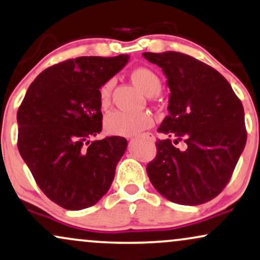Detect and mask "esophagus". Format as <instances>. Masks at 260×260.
Instances as JSON below:
<instances>
[{
  "label": "esophagus",
  "mask_w": 260,
  "mask_h": 260,
  "mask_svg": "<svg viewBox=\"0 0 260 260\" xmlns=\"http://www.w3.org/2000/svg\"><path fill=\"white\" fill-rule=\"evenodd\" d=\"M142 137H146V139L148 140V141H151V142H154V136L152 135V134H149V133H147V134H143L142 135Z\"/></svg>",
  "instance_id": "1"
}]
</instances>
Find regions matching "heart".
<instances>
[{"instance_id":"heart-1","label":"heart","mask_w":260,"mask_h":260,"mask_svg":"<svg viewBox=\"0 0 260 260\" xmlns=\"http://www.w3.org/2000/svg\"><path fill=\"white\" fill-rule=\"evenodd\" d=\"M131 80L146 96H154L160 91L161 82L153 70L148 68H137L131 73ZM113 80L106 81L99 91L100 105L106 108L109 105ZM153 123L152 117L147 113H127L114 111L109 113L105 119V127L112 135L131 136L147 129Z\"/></svg>"}]
</instances>
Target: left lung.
Listing matches in <instances>:
<instances>
[{"instance_id": "1", "label": "left lung", "mask_w": 260, "mask_h": 260, "mask_svg": "<svg viewBox=\"0 0 260 260\" xmlns=\"http://www.w3.org/2000/svg\"><path fill=\"white\" fill-rule=\"evenodd\" d=\"M142 56L161 68L170 90L169 114L158 127L167 139L155 142L148 178L174 203L208 202L228 185L245 149L242 103L220 73L196 58L174 51Z\"/></svg>"}]
</instances>
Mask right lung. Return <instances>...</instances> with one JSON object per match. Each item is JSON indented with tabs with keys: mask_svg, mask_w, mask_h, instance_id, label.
<instances>
[{
	"mask_svg": "<svg viewBox=\"0 0 260 260\" xmlns=\"http://www.w3.org/2000/svg\"><path fill=\"white\" fill-rule=\"evenodd\" d=\"M129 62L78 57L45 69L18 109V149L41 191L68 210L96 204L111 187L124 137L90 142L102 130L99 91Z\"/></svg>",
	"mask_w": 260,
	"mask_h": 260,
	"instance_id": "right-lung-1",
	"label": "right lung"
}]
</instances>
